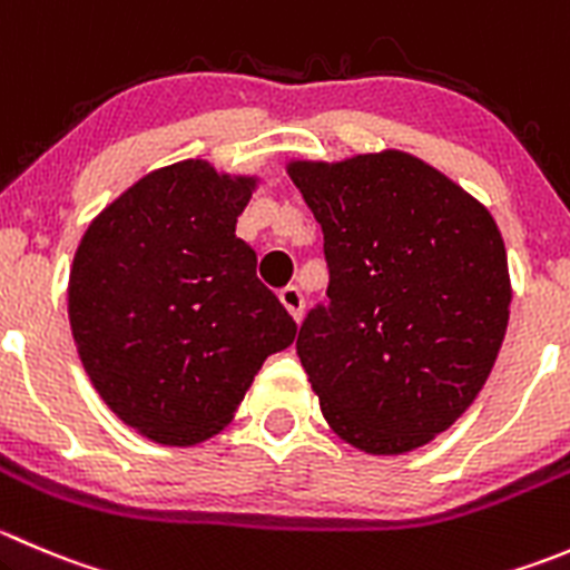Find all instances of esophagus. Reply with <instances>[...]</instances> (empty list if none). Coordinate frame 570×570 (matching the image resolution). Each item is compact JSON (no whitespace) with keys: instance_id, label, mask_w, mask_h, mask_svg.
<instances>
[{"instance_id":"34e87169","label":"esophagus","mask_w":570,"mask_h":570,"mask_svg":"<svg viewBox=\"0 0 570 570\" xmlns=\"http://www.w3.org/2000/svg\"><path fill=\"white\" fill-rule=\"evenodd\" d=\"M278 297H281V303H284V308L292 314V317H295V320L303 317V295H301V289H297V286H284V289L278 292Z\"/></svg>"}]
</instances>
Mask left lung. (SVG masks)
Masks as SVG:
<instances>
[{"label":"left lung","instance_id":"8db88e82","mask_svg":"<svg viewBox=\"0 0 570 570\" xmlns=\"http://www.w3.org/2000/svg\"><path fill=\"white\" fill-rule=\"evenodd\" d=\"M323 225L328 306L297 356L328 425L364 454L397 456L451 429L493 370L512 284L493 214L401 150L289 161Z\"/></svg>","mask_w":570,"mask_h":570}]
</instances>
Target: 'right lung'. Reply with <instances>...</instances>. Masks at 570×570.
<instances>
[{
	"label": "right lung",
	"mask_w": 570,
	"mask_h": 570,
	"mask_svg": "<svg viewBox=\"0 0 570 570\" xmlns=\"http://www.w3.org/2000/svg\"><path fill=\"white\" fill-rule=\"evenodd\" d=\"M256 184L203 158L161 167L77 245L69 323L80 362L110 412L153 443L223 432L264 358L295 342V320L236 236Z\"/></svg>",
	"instance_id": "right-lung-1"
}]
</instances>
